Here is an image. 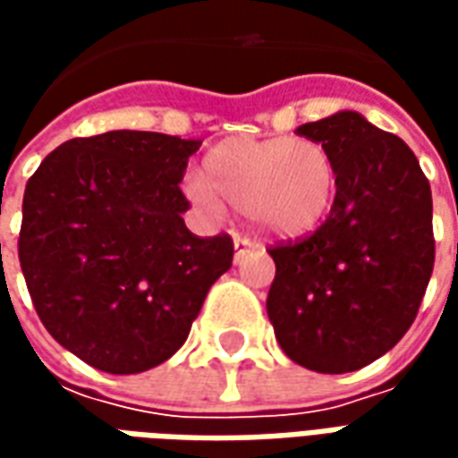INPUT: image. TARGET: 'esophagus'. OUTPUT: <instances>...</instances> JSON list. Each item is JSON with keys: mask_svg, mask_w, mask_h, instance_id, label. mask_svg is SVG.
Masks as SVG:
<instances>
[{"mask_svg": "<svg viewBox=\"0 0 458 458\" xmlns=\"http://www.w3.org/2000/svg\"><path fill=\"white\" fill-rule=\"evenodd\" d=\"M233 248H235V262H240V259L245 258V255H248V252H252V250L258 248V245H255V242H252V240H248V238H235L233 240Z\"/></svg>", "mask_w": 458, "mask_h": 458, "instance_id": "esophagus-1", "label": "esophagus"}]
</instances>
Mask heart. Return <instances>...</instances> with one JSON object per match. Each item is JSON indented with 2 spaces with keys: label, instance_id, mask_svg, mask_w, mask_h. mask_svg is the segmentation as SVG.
Returning a JSON list of instances; mask_svg holds the SVG:
<instances>
[{
  "label": "heart",
  "instance_id": "heart-1",
  "mask_svg": "<svg viewBox=\"0 0 458 458\" xmlns=\"http://www.w3.org/2000/svg\"><path fill=\"white\" fill-rule=\"evenodd\" d=\"M183 191L206 213H223L228 200L267 235L307 238L334 210L338 166L309 137H230L206 151L203 174H191Z\"/></svg>",
  "mask_w": 458,
  "mask_h": 458
}]
</instances>
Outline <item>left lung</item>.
I'll list each match as a JSON object with an SVG mask.
<instances>
[{
    "label": "left lung",
    "mask_w": 458,
    "mask_h": 458,
    "mask_svg": "<svg viewBox=\"0 0 458 458\" xmlns=\"http://www.w3.org/2000/svg\"><path fill=\"white\" fill-rule=\"evenodd\" d=\"M297 134L327 144L338 196L307 240L269 250L267 317L282 351L317 373H351L412 327L434 267L432 189L400 137L341 110Z\"/></svg>",
    "instance_id": "8db88e82"
}]
</instances>
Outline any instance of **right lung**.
Listing matches in <instances>:
<instances>
[{"label": "right lung", "instance_id": "add662e5", "mask_svg": "<svg viewBox=\"0 0 458 458\" xmlns=\"http://www.w3.org/2000/svg\"><path fill=\"white\" fill-rule=\"evenodd\" d=\"M200 140L113 130L51 151L24 191L19 262L46 331L103 373L134 375L189 338L228 235L199 238L179 183Z\"/></svg>", "mask_w": 458, "mask_h": 458}]
</instances>
